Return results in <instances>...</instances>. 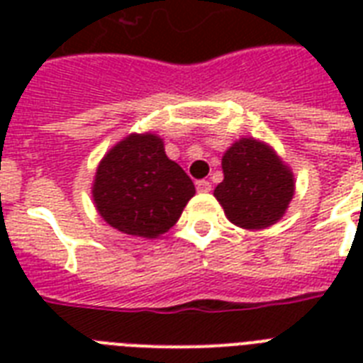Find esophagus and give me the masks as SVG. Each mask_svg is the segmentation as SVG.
Instances as JSON below:
<instances>
[{
    "label": "esophagus",
    "instance_id": "obj_1",
    "mask_svg": "<svg viewBox=\"0 0 363 363\" xmlns=\"http://www.w3.org/2000/svg\"><path fill=\"white\" fill-rule=\"evenodd\" d=\"M196 188H198V192H211V182L209 181H198L196 182Z\"/></svg>",
    "mask_w": 363,
    "mask_h": 363
}]
</instances>
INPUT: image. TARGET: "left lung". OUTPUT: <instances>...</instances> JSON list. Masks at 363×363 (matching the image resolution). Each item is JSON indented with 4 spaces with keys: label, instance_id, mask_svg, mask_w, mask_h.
Listing matches in <instances>:
<instances>
[{
    "label": "left lung",
    "instance_id": "left-lung-1",
    "mask_svg": "<svg viewBox=\"0 0 363 363\" xmlns=\"http://www.w3.org/2000/svg\"><path fill=\"white\" fill-rule=\"evenodd\" d=\"M224 181L215 188L228 220L245 230L273 226L294 196V173L269 145L242 137L222 156Z\"/></svg>",
    "mask_w": 363,
    "mask_h": 363
}]
</instances>
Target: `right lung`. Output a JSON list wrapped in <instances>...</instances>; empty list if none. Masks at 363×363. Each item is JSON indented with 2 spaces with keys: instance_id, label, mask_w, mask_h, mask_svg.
Here are the masks:
<instances>
[{
  "instance_id": "right-lung-1",
  "label": "right lung",
  "mask_w": 363,
  "mask_h": 363,
  "mask_svg": "<svg viewBox=\"0 0 363 363\" xmlns=\"http://www.w3.org/2000/svg\"><path fill=\"white\" fill-rule=\"evenodd\" d=\"M196 188L165 156L154 133H131L99 162L92 196L109 226L135 238L156 239L175 226Z\"/></svg>"
}]
</instances>
